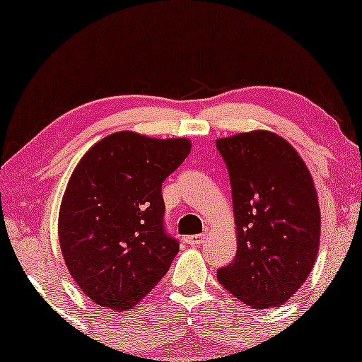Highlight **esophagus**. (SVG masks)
<instances>
[{"label":"esophagus","instance_id":"1","mask_svg":"<svg viewBox=\"0 0 362 362\" xmlns=\"http://www.w3.org/2000/svg\"><path fill=\"white\" fill-rule=\"evenodd\" d=\"M205 239V234H195V235H187L186 242L189 245H200Z\"/></svg>","mask_w":362,"mask_h":362}]
</instances>
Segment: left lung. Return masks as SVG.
<instances>
[{
  "label": "left lung",
  "instance_id": "left-lung-1",
  "mask_svg": "<svg viewBox=\"0 0 362 362\" xmlns=\"http://www.w3.org/2000/svg\"><path fill=\"white\" fill-rule=\"evenodd\" d=\"M228 167L237 226L234 262L221 286L255 310L279 306L303 286L321 234L315 182L286 139L252 132L218 139Z\"/></svg>",
  "mask_w": 362,
  "mask_h": 362
}]
</instances>
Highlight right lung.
<instances>
[{
    "label": "right lung",
    "instance_id": "right-lung-1",
    "mask_svg": "<svg viewBox=\"0 0 362 362\" xmlns=\"http://www.w3.org/2000/svg\"><path fill=\"white\" fill-rule=\"evenodd\" d=\"M191 142L132 132L99 141L76 165L59 211V244L94 303L127 311L167 274L180 242L165 229L162 182Z\"/></svg>",
    "mask_w": 362,
    "mask_h": 362
}]
</instances>
